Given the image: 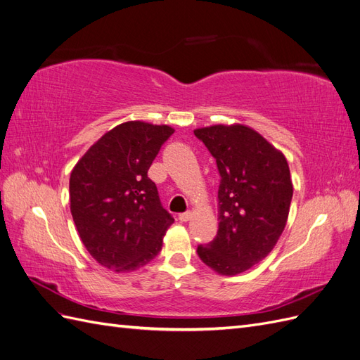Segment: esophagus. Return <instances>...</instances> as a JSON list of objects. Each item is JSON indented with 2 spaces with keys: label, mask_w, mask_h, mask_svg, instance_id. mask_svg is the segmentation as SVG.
I'll use <instances>...</instances> for the list:
<instances>
[{
  "label": "esophagus",
  "mask_w": 360,
  "mask_h": 360,
  "mask_svg": "<svg viewBox=\"0 0 360 360\" xmlns=\"http://www.w3.org/2000/svg\"><path fill=\"white\" fill-rule=\"evenodd\" d=\"M191 217H192V212H186V213H180V214H179V219H180L181 222L191 221Z\"/></svg>",
  "instance_id": "1"
}]
</instances>
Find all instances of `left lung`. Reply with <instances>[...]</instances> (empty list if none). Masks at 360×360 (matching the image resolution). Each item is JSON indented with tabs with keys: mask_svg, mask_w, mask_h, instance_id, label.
I'll return each instance as SVG.
<instances>
[{
	"mask_svg": "<svg viewBox=\"0 0 360 360\" xmlns=\"http://www.w3.org/2000/svg\"><path fill=\"white\" fill-rule=\"evenodd\" d=\"M216 159L219 228L198 257L221 275L243 274L266 258L284 231L292 183L285 156L254 129L216 124L193 130Z\"/></svg>",
	"mask_w": 360,
	"mask_h": 360,
	"instance_id": "left-lung-1",
	"label": "left lung"
}]
</instances>
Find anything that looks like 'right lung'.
I'll list each match as a JSON object with an SVG mask.
<instances>
[{
	"label": "right lung",
	"mask_w": 360,
	"mask_h": 360,
	"mask_svg": "<svg viewBox=\"0 0 360 360\" xmlns=\"http://www.w3.org/2000/svg\"><path fill=\"white\" fill-rule=\"evenodd\" d=\"M169 126L127 122L106 132L70 174V212L84 246L106 269L132 271L150 263L174 217L147 176Z\"/></svg>",
	"instance_id": "1"
}]
</instances>
